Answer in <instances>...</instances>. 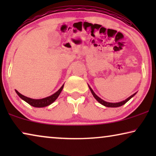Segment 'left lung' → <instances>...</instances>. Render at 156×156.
Listing matches in <instances>:
<instances>
[{"mask_svg":"<svg viewBox=\"0 0 156 156\" xmlns=\"http://www.w3.org/2000/svg\"><path fill=\"white\" fill-rule=\"evenodd\" d=\"M88 86H89V89H90L91 94H92V95L94 96V97L95 99H97V101H99L100 104H102V105L106 106V107H119V106H122V105H123V104H125L126 103V102H127L128 101H129V100L131 99V98L133 97V96L135 95L136 94V93L133 94V95H131V97H129V98H127V99H125L124 101H121V102H118V103H110V102H106V101H104L103 99H101V98H99L97 94H95L94 92V91L92 90V89H91V87H89V85H88Z\"/></svg>","mask_w":156,"mask_h":156,"instance_id":"left-lung-1","label":"left lung"}]
</instances>
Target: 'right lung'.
<instances>
[{
	"label": "right lung",
	"instance_id": "right-lung-1",
	"mask_svg": "<svg viewBox=\"0 0 156 156\" xmlns=\"http://www.w3.org/2000/svg\"><path fill=\"white\" fill-rule=\"evenodd\" d=\"M64 87V84L61 87V88L59 89L58 91H56L55 94H53L52 95L46 98H43L41 99H31V98L27 97L21 94L20 93H19L18 91L16 90V92L17 93L19 97H20L23 100H24L25 101H26L27 104H29L30 105L34 106V107H44V106L50 105L51 104H52L55 100L57 99V97H59V95L60 94L62 90Z\"/></svg>",
	"mask_w": 156,
	"mask_h": 156
}]
</instances>
